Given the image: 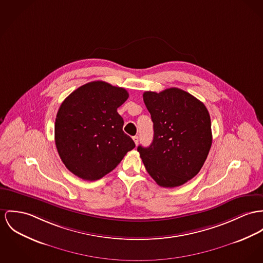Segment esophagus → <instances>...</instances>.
<instances>
[{
	"label": "esophagus",
	"instance_id": "obj_1",
	"mask_svg": "<svg viewBox=\"0 0 263 263\" xmlns=\"http://www.w3.org/2000/svg\"><path fill=\"white\" fill-rule=\"evenodd\" d=\"M133 140L135 142V144L137 145L138 142H139V137H138V136H134V137H133Z\"/></svg>",
	"mask_w": 263,
	"mask_h": 263
}]
</instances>
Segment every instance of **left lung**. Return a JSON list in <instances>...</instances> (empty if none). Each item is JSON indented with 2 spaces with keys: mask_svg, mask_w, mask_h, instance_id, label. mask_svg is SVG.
Instances as JSON below:
<instances>
[{
  "mask_svg": "<svg viewBox=\"0 0 263 263\" xmlns=\"http://www.w3.org/2000/svg\"><path fill=\"white\" fill-rule=\"evenodd\" d=\"M143 100L154 129L151 145L137 148L144 166L162 187L183 185L197 175L209 153L212 132L208 110L178 88L147 91Z\"/></svg>",
  "mask_w": 263,
  "mask_h": 263,
  "instance_id": "8db88e82",
  "label": "left lung"
}]
</instances>
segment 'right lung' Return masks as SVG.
Returning <instances> with one entry per match:
<instances>
[{
  "label": "right lung",
  "mask_w": 263,
  "mask_h": 263,
  "mask_svg": "<svg viewBox=\"0 0 263 263\" xmlns=\"http://www.w3.org/2000/svg\"><path fill=\"white\" fill-rule=\"evenodd\" d=\"M128 97L124 88L94 81L76 89L61 104L55 143L69 171L84 180H98L135 147L123 132L124 121L117 112Z\"/></svg>",
  "instance_id": "1"
}]
</instances>
